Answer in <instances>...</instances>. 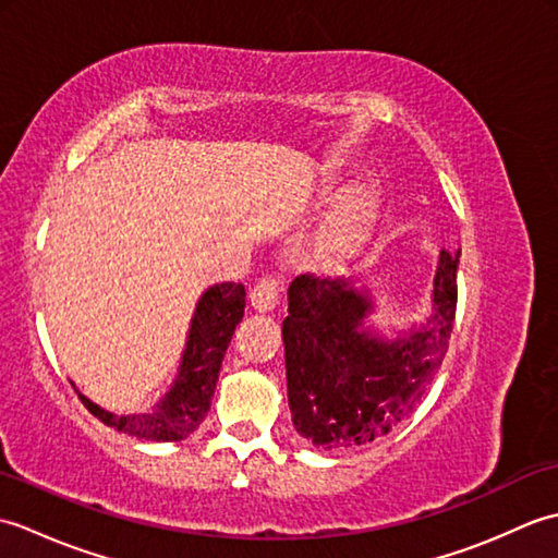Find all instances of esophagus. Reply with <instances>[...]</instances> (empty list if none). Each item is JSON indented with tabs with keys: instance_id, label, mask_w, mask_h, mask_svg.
<instances>
[{
	"instance_id": "1",
	"label": "esophagus",
	"mask_w": 558,
	"mask_h": 558,
	"mask_svg": "<svg viewBox=\"0 0 558 558\" xmlns=\"http://www.w3.org/2000/svg\"><path fill=\"white\" fill-rule=\"evenodd\" d=\"M280 292H282V280L266 276L260 278L256 286L248 292V300H252V306L258 312H272L280 302Z\"/></svg>"
}]
</instances>
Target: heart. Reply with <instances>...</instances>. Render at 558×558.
I'll list each match as a JSON object with an SVG mask.
<instances>
[{
	"mask_svg": "<svg viewBox=\"0 0 558 558\" xmlns=\"http://www.w3.org/2000/svg\"><path fill=\"white\" fill-rule=\"evenodd\" d=\"M384 192L376 177L354 182L316 240V254L324 264L338 266L357 258L378 230Z\"/></svg>",
	"mask_w": 558,
	"mask_h": 558,
	"instance_id": "obj_1",
	"label": "heart"
}]
</instances>
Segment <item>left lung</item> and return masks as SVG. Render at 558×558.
Instances as JSON below:
<instances>
[{"label": "left lung", "instance_id": "8db88e82", "mask_svg": "<svg viewBox=\"0 0 558 558\" xmlns=\"http://www.w3.org/2000/svg\"><path fill=\"white\" fill-rule=\"evenodd\" d=\"M458 256H438L432 314L384 338L366 326L372 292L306 272L288 290V400L294 429L324 450L369 446L417 408L441 366L458 302Z\"/></svg>", "mask_w": 558, "mask_h": 558}]
</instances>
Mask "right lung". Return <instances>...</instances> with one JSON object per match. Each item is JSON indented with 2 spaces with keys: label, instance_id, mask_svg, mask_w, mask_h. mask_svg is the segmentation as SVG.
Segmentation results:
<instances>
[{
  "label": "right lung",
  "instance_id": "add662e5",
  "mask_svg": "<svg viewBox=\"0 0 558 558\" xmlns=\"http://www.w3.org/2000/svg\"><path fill=\"white\" fill-rule=\"evenodd\" d=\"M246 292L240 282H220L208 288L194 310L180 369L168 393L146 412L114 414L78 393L93 417L112 429L144 441H182L210 410L220 364L236 324L242 322Z\"/></svg>",
  "mask_w": 558,
  "mask_h": 558
}]
</instances>
